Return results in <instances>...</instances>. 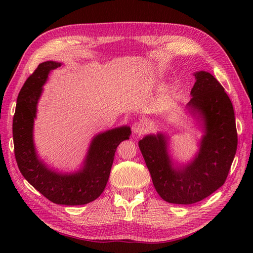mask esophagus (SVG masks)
<instances>
[{
  "mask_svg": "<svg viewBox=\"0 0 253 253\" xmlns=\"http://www.w3.org/2000/svg\"><path fill=\"white\" fill-rule=\"evenodd\" d=\"M131 129H132V132H133V134L141 135L143 133V131H144V124L140 121L134 122L133 125H132Z\"/></svg>",
  "mask_w": 253,
  "mask_h": 253,
  "instance_id": "34e87169",
  "label": "esophagus"
}]
</instances>
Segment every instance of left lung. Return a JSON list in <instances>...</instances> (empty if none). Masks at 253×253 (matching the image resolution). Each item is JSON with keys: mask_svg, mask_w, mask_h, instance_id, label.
Returning <instances> with one entry per match:
<instances>
[{"mask_svg": "<svg viewBox=\"0 0 253 253\" xmlns=\"http://www.w3.org/2000/svg\"><path fill=\"white\" fill-rule=\"evenodd\" d=\"M195 80L189 106L200 113L206 129L195 161L180 170L172 168L162 134L145 136L138 142L156 191L173 204H193L219 189L237 151L235 113L224 88L207 72L196 73Z\"/></svg>", "mask_w": 253, "mask_h": 253, "instance_id": "obj_1", "label": "left lung"}]
</instances>
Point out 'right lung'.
Returning a JSON list of instances; mask_svg holds the SVG:
<instances>
[{"label": "right lung", "mask_w": 253, "mask_h": 253, "mask_svg": "<svg viewBox=\"0 0 253 253\" xmlns=\"http://www.w3.org/2000/svg\"><path fill=\"white\" fill-rule=\"evenodd\" d=\"M60 63H40L26 79L17 98L13 118V141L18 168L23 177L48 200L61 205H84L94 201L109 180L117 147L129 139L130 128L106 131L93 139L84 169L73 174H62L48 169L37 158L33 142V124L36 106L42 86L50 71Z\"/></svg>", "instance_id": "add662e5"}]
</instances>
